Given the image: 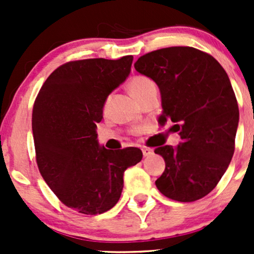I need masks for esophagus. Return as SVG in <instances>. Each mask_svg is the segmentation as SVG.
Returning a JSON list of instances; mask_svg holds the SVG:
<instances>
[{"mask_svg": "<svg viewBox=\"0 0 254 254\" xmlns=\"http://www.w3.org/2000/svg\"><path fill=\"white\" fill-rule=\"evenodd\" d=\"M142 153H143L144 156H150L153 154V149H149V148H142Z\"/></svg>", "mask_w": 254, "mask_h": 254, "instance_id": "esophagus-1", "label": "esophagus"}]
</instances>
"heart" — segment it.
Returning a JSON list of instances; mask_svg holds the SVG:
<instances>
[{
    "label": "heart",
    "mask_w": 254,
    "mask_h": 254,
    "mask_svg": "<svg viewBox=\"0 0 254 254\" xmlns=\"http://www.w3.org/2000/svg\"><path fill=\"white\" fill-rule=\"evenodd\" d=\"M150 86H154L153 81H151L149 77L139 75V76H135L131 78V81L129 82V90L133 98H137L138 95H141L145 89L149 88Z\"/></svg>",
    "instance_id": "1"
}]
</instances>
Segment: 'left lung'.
<instances>
[{
    "label": "left lung",
    "mask_w": 254,
    "mask_h": 254,
    "mask_svg": "<svg viewBox=\"0 0 254 254\" xmlns=\"http://www.w3.org/2000/svg\"><path fill=\"white\" fill-rule=\"evenodd\" d=\"M135 69L159 87L160 125L170 119L182 139L155 149L166 164L157 190L178 202L200 199L216 188L234 154L239 107L228 75L214 57L189 46L149 52Z\"/></svg>",
    "instance_id": "left-lung-1"
}]
</instances>
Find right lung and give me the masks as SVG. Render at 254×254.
<instances>
[{"label": "right lung", "mask_w": 254, "mask_h": 254, "mask_svg": "<svg viewBox=\"0 0 254 254\" xmlns=\"http://www.w3.org/2000/svg\"><path fill=\"white\" fill-rule=\"evenodd\" d=\"M132 56L93 58L61 65L46 78L34 101L32 131L37 164L63 204L98 215L117 204L127 167L142 160L138 148L106 149L97 123L107 98L127 80Z\"/></svg>", "instance_id": "add662e5"}]
</instances>
